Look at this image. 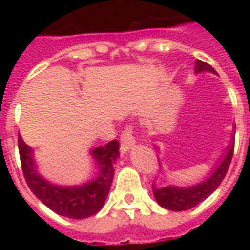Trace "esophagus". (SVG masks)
<instances>
[{
    "label": "esophagus",
    "instance_id": "obj_1",
    "mask_svg": "<svg viewBox=\"0 0 250 250\" xmlns=\"http://www.w3.org/2000/svg\"><path fill=\"white\" fill-rule=\"evenodd\" d=\"M135 145V138L131 127H125V130L120 135V151L127 152Z\"/></svg>",
    "mask_w": 250,
    "mask_h": 250
}]
</instances>
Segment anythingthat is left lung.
Wrapping results in <instances>:
<instances>
[{"label": "left lung", "instance_id": "obj_1", "mask_svg": "<svg viewBox=\"0 0 250 250\" xmlns=\"http://www.w3.org/2000/svg\"><path fill=\"white\" fill-rule=\"evenodd\" d=\"M201 72H211L215 75L213 66L201 62V60H197L195 62V73H201ZM234 132H236V127H234ZM233 139L234 138H231L229 145L226 147L225 154L214 163V166L205 177L204 181L195 185L185 186V188L173 186V185L157 188L155 185H152V193H154V197L157 199L158 204L165 209L184 211V210H188L197 206L208 198L210 194L214 193L222 182V179L225 178L228 168L230 166L231 157H233V151H234ZM155 148L159 150L158 146H155Z\"/></svg>", "mask_w": 250, "mask_h": 250}]
</instances>
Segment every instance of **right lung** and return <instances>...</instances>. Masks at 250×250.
<instances>
[{"mask_svg":"<svg viewBox=\"0 0 250 250\" xmlns=\"http://www.w3.org/2000/svg\"><path fill=\"white\" fill-rule=\"evenodd\" d=\"M19 150L25 181L42 204L59 215L83 220L96 214L103 208L114 178V165L119 158V142L111 141L89 151L96 166V175L82 185L53 184L37 170L33 150L19 134Z\"/></svg>","mask_w":250,"mask_h":250,"instance_id":"add662e5","label":"right lung"}]
</instances>
